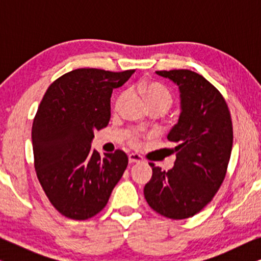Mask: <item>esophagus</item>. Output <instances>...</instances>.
Wrapping results in <instances>:
<instances>
[{"label":"esophagus","mask_w":261,"mask_h":261,"mask_svg":"<svg viewBox=\"0 0 261 261\" xmlns=\"http://www.w3.org/2000/svg\"><path fill=\"white\" fill-rule=\"evenodd\" d=\"M128 162H129V164L140 163L142 162V156L137 154V153H130V154L128 155Z\"/></svg>","instance_id":"1"}]
</instances>
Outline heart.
<instances>
[{
	"instance_id": "b5f03b06",
	"label": "heart",
	"mask_w": 261,
	"mask_h": 261,
	"mask_svg": "<svg viewBox=\"0 0 261 261\" xmlns=\"http://www.w3.org/2000/svg\"><path fill=\"white\" fill-rule=\"evenodd\" d=\"M135 89H137L139 94L144 97L146 103L148 105V108H159L165 113L171 108V106H172L173 103L172 96H171L170 92L167 91L162 84L156 83V82H149V81L140 82ZM126 96H127L126 92H122V94L119 95V97L116 98L115 101L116 110H119L120 107L122 106L123 101L126 99ZM137 139H138V135L133 134L130 137V141L135 142L137 141Z\"/></svg>"
}]
</instances>
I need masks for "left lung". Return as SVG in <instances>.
<instances>
[{
    "mask_svg": "<svg viewBox=\"0 0 261 261\" xmlns=\"http://www.w3.org/2000/svg\"><path fill=\"white\" fill-rule=\"evenodd\" d=\"M178 87L180 113L167 139L177 144L169 171L152 166L145 185L148 205L160 215L183 220L201 212L226 177L233 147V124L220 91L190 70L156 71Z\"/></svg>",
    "mask_w": 261,
    "mask_h": 261,
    "instance_id": "1",
    "label": "left lung"
}]
</instances>
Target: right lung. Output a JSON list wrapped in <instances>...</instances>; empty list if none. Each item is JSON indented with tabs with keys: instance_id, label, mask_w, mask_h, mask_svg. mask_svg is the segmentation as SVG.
Returning a JSON list of instances; mask_svg holds the SVG:
<instances>
[{
	"instance_id": "right-lung-1",
	"label": "right lung",
	"mask_w": 261,
	"mask_h": 261,
	"mask_svg": "<svg viewBox=\"0 0 261 261\" xmlns=\"http://www.w3.org/2000/svg\"><path fill=\"white\" fill-rule=\"evenodd\" d=\"M134 72L73 70L53 82L40 102L32 127L35 171L49 202L69 219L101 212L126 170L123 151L101 158L91 142L109 123L113 90Z\"/></svg>"
}]
</instances>
